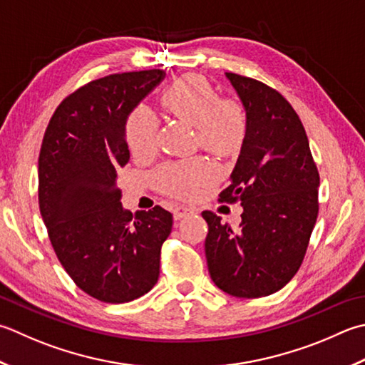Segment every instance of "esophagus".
<instances>
[{
    "label": "esophagus",
    "mask_w": 365,
    "mask_h": 365,
    "mask_svg": "<svg viewBox=\"0 0 365 365\" xmlns=\"http://www.w3.org/2000/svg\"><path fill=\"white\" fill-rule=\"evenodd\" d=\"M173 212H174V218L180 220L183 217L190 215V213H195V209H191V207H187V205H175Z\"/></svg>",
    "instance_id": "1"
}]
</instances>
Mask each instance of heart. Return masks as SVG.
<instances>
[{
  "instance_id": "heart-1",
  "label": "heart",
  "mask_w": 365,
  "mask_h": 365,
  "mask_svg": "<svg viewBox=\"0 0 365 365\" xmlns=\"http://www.w3.org/2000/svg\"><path fill=\"white\" fill-rule=\"evenodd\" d=\"M163 104L175 117L196 128L199 144L220 155L237 148L247 133V112L237 99L218 98L205 78L190 74L163 93ZM160 121L147 104L134 107L126 118V142L134 155L155 152ZM217 177V168L205 158L163 163L153 173L160 190L174 196H191L202 183Z\"/></svg>"
}]
</instances>
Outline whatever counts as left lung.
<instances>
[{"label": "left lung", "mask_w": 365, "mask_h": 365, "mask_svg": "<svg viewBox=\"0 0 365 365\" xmlns=\"http://www.w3.org/2000/svg\"><path fill=\"white\" fill-rule=\"evenodd\" d=\"M247 112V133L221 202L240 201L239 227L210 210L205 258L220 289L264 297L282 289L301 267L318 217L319 174L296 110L277 90L226 73Z\"/></svg>", "instance_id": "left-lung-1"}]
</instances>
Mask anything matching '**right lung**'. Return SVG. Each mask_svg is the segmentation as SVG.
Instances as JSON below:
<instances>
[{"instance_id": "add662e5", "label": "right lung", "mask_w": 365, "mask_h": 365, "mask_svg": "<svg viewBox=\"0 0 365 365\" xmlns=\"http://www.w3.org/2000/svg\"><path fill=\"white\" fill-rule=\"evenodd\" d=\"M166 73L106 76L56 107L39 153V209L56 258L74 283L107 304L131 302L160 277L173 213L123 209L118 169L130 161L126 118Z\"/></svg>"}]
</instances>
